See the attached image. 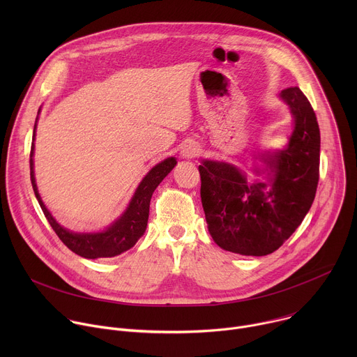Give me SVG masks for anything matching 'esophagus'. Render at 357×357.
<instances>
[{"mask_svg":"<svg viewBox=\"0 0 357 357\" xmlns=\"http://www.w3.org/2000/svg\"><path fill=\"white\" fill-rule=\"evenodd\" d=\"M200 154V146L195 142H186L183 146H182V155L185 158H195Z\"/></svg>","mask_w":357,"mask_h":357,"instance_id":"obj_1","label":"esophagus"}]
</instances>
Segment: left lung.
Instances as JSON below:
<instances>
[{"label":"left lung","instance_id":"left-lung-1","mask_svg":"<svg viewBox=\"0 0 357 357\" xmlns=\"http://www.w3.org/2000/svg\"><path fill=\"white\" fill-rule=\"evenodd\" d=\"M292 119L282 149L254 152L250 181L238 167L202 160L200 197L215 243L241 256H267L278 250L310 212L319 181L321 134L317 116L299 87L280 93ZM261 165L259 166L258 164Z\"/></svg>","mask_w":357,"mask_h":357}]
</instances>
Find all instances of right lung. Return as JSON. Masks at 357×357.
Here are the masks:
<instances>
[{"mask_svg":"<svg viewBox=\"0 0 357 357\" xmlns=\"http://www.w3.org/2000/svg\"><path fill=\"white\" fill-rule=\"evenodd\" d=\"M40 112V109H39ZM38 112V114H39ZM36 123L33 127V135H32V145H31V182L35 192V196L42 208V212L45 218L47 219L49 225L52 226L58 237L63 241V244L70 248L77 256L84 259H107V257H116L119 254L130 250L134 247V244L139 240V237L146 230L148 223V215H149V202L152 197V193L157 189V186L164 181V178L175 168L176 158L169 157L160 164H157L154 168L142 178L138 188L135 189L127 209L124 213L116 219L110 226H107L101 231H90V233H79L72 231L69 229H65L61 226L56 219L52 216L45 206V203L39 195L36 181H35V171H33V154H35V131H36Z\"/></svg>","mask_w":357,"mask_h":357,"instance_id":"1","label":"right lung"}]
</instances>
